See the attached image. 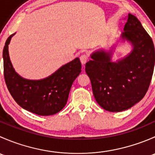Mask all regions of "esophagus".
<instances>
[{
  "instance_id": "obj_1",
  "label": "esophagus",
  "mask_w": 155,
  "mask_h": 155,
  "mask_svg": "<svg viewBox=\"0 0 155 155\" xmlns=\"http://www.w3.org/2000/svg\"><path fill=\"white\" fill-rule=\"evenodd\" d=\"M87 59H88V58H87V56L86 54H82V55L80 56V61L81 63H82V65L85 64V63L87 62Z\"/></svg>"
}]
</instances>
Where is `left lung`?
Returning <instances> with one entry per match:
<instances>
[{
  "label": "left lung",
  "mask_w": 155,
  "mask_h": 155,
  "mask_svg": "<svg viewBox=\"0 0 155 155\" xmlns=\"http://www.w3.org/2000/svg\"><path fill=\"white\" fill-rule=\"evenodd\" d=\"M126 41L131 46L124 57L112 59L116 48ZM85 64L94 96L109 112L127 110L140 102L146 94L155 63L152 40L138 18L128 15L124 32L109 49L100 48L91 54Z\"/></svg>",
  "instance_id": "obj_1"
}]
</instances>
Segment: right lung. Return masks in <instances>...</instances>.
I'll return each instance as SVG.
<instances>
[{
    "label": "right lung",
    "instance_id": "obj_1",
    "mask_svg": "<svg viewBox=\"0 0 155 155\" xmlns=\"http://www.w3.org/2000/svg\"><path fill=\"white\" fill-rule=\"evenodd\" d=\"M8 37L3 50L4 79L15 102L25 110L38 115H51L60 112L68 102L73 82L82 71L79 58L62 65L46 78L28 79L15 70L9 54Z\"/></svg>",
    "mask_w": 155,
    "mask_h": 155
}]
</instances>
